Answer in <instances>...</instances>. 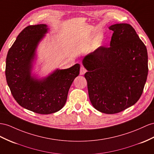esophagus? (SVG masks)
I'll return each instance as SVG.
<instances>
[{"mask_svg": "<svg viewBox=\"0 0 154 154\" xmlns=\"http://www.w3.org/2000/svg\"><path fill=\"white\" fill-rule=\"evenodd\" d=\"M86 72V69H85V67L81 66L80 69V75H84Z\"/></svg>", "mask_w": 154, "mask_h": 154, "instance_id": "34e87169", "label": "esophagus"}]
</instances>
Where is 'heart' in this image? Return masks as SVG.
<instances>
[{"instance_id":"heart-1","label":"heart","mask_w":154,"mask_h":154,"mask_svg":"<svg viewBox=\"0 0 154 154\" xmlns=\"http://www.w3.org/2000/svg\"><path fill=\"white\" fill-rule=\"evenodd\" d=\"M103 38L101 36L97 39V40L95 42V45L97 47H99L103 45Z\"/></svg>"}]
</instances>
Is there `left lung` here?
<instances>
[{
  "label": "left lung",
  "mask_w": 154,
  "mask_h": 154,
  "mask_svg": "<svg viewBox=\"0 0 154 154\" xmlns=\"http://www.w3.org/2000/svg\"><path fill=\"white\" fill-rule=\"evenodd\" d=\"M109 47H100L82 59L93 107L105 114L120 112L139 100L147 79L148 53L131 25L115 24Z\"/></svg>",
  "instance_id": "left-lung-1"
}]
</instances>
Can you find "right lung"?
Wrapping results in <instances>:
<instances>
[{"mask_svg": "<svg viewBox=\"0 0 154 154\" xmlns=\"http://www.w3.org/2000/svg\"><path fill=\"white\" fill-rule=\"evenodd\" d=\"M49 28L45 24L30 25L20 32L6 57V78L13 97L19 105L34 112L49 115L64 107L80 64L57 69L45 77L32 73L36 49Z\"/></svg>", "mask_w": 154, "mask_h": 154, "instance_id": "add662e5", "label": "right lung"}]
</instances>
